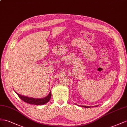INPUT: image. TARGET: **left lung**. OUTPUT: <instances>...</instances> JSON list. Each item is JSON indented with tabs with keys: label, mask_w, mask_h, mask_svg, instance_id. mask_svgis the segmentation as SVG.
Returning <instances> with one entry per match:
<instances>
[{
	"label": "left lung",
	"mask_w": 127,
	"mask_h": 127,
	"mask_svg": "<svg viewBox=\"0 0 127 127\" xmlns=\"http://www.w3.org/2000/svg\"><path fill=\"white\" fill-rule=\"evenodd\" d=\"M82 107H86V108H88V107H94V106H92V107H91V106H81ZM96 107V106H97H97H95Z\"/></svg>",
	"instance_id": "obj_1"
}]
</instances>
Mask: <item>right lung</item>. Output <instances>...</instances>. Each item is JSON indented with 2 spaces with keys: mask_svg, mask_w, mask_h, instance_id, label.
<instances>
[{
  "mask_svg": "<svg viewBox=\"0 0 127 127\" xmlns=\"http://www.w3.org/2000/svg\"><path fill=\"white\" fill-rule=\"evenodd\" d=\"M17 95H18L20 98L23 100L24 102H26L28 104H33V105H43L46 103H47L48 101L50 100V97L52 96L51 92L49 93L48 95L46 96V97L42 98H34L32 97H29L24 96H22L20 94H17L16 92H15Z\"/></svg>",
  "mask_w": 127,
  "mask_h": 127,
  "instance_id": "obj_1",
  "label": "right lung"
}]
</instances>
